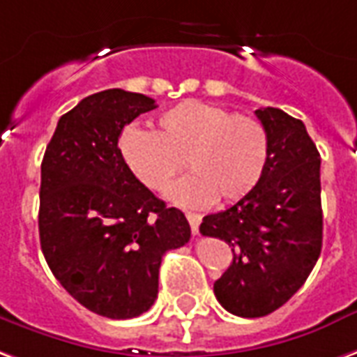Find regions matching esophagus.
<instances>
[{
	"label": "esophagus",
	"instance_id": "34e87169",
	"mask_svg": "<svg viewBox=\"0 0 357 357\" xmlns=\"http://www.w3.org/2000/svg\"><path fill=\"white\" fill-rule=\"evenodd\" d=\"M187 219H189V225H191L192 234H199V227H200V215L199 213H192V212H185Z\"/></svg>",
	"mask_w": 357,
	"mask_h": 357
}]
</instances>
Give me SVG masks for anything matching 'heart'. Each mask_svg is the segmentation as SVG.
Wrapping results in <instances>:
<instances>
[{"mask_svg": "<svg viewBox=\"0 0 357 357\" xmlns=\"http://www.w3.org/2000/svg\"><path fill=\"white\" fill-rule=\"evenodd\" d=\"M126 168L151 191H162L187 165L191 176L168 189L185 206L238 202L265 176L271 142L259 119L200 100L179 102L155 130L126 128L119 139Z\"/></svg>", "mask_w": 357, "mask_h": 357, "instance_id": "heart-1", "label": "heart"}]
</instances>
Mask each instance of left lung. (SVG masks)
Segmentation results:
<instances>
[{"mask_svg": "<svg viewBox=\"0 0 357 357\" xmlns=\"http://www.w3.org/2000/svg\"><path fill=\"white\" fill-rule=\"evenodd\" d=\"M255 115L271 142L265 176L248 197L200 223L204 236L232 248L213 293L240 318L266 316L299 291L318 261L324 231L319 153L303 121L276 107Z\"/></svg>", "mask_w": 357, "mask_h": 357, "instance_id": "left-lung-1", "label": "left lung"}]
</instances>
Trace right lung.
Here are the masks:
<instances>
[{"mask_svg":"<svg viewBox=\"0 0 357 357\" xmlns=\"http://www.w3.org/2000/svg\"><path fill=\"white\" fill-rule=\"evenodd\" d=\"M155 100L109 89L60 117L41 162L39 240L47 265L73 299L112 319L147 312L168 250L191 227L126 168L119 138Z\"/></svg>","mask_w":357,"mask_h":357,"instance_id":"add662e5","label":"right lung"}]
</instances>
